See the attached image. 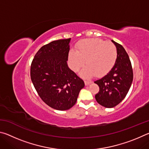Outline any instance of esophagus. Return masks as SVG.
Returning <instances> with one entry per match:
<instances>
[{"instance_id":"esophagus-1","label":"esophagus","mask_w":149,"mask_h":149,"mask_svg":"<svg viewBox=\"0 0 149 149\" xmlns=\"http://www.w3.org/2000/svg\"><path fill=\"white\" fill-rule=\"evenodd\" d=\"M85 85H90L91 84V81H85Z\"/></svg>"}]
</instances>
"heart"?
<instances>
[{
    "label": "heart",
    "mask_w": 149,
    "mask_h": 149,
    "mask_svg": "<svg viewBox=\"0 0 149 149\" xmlns=\"http://www.w3.org/2000/svg\"><path fill=\"white\" fill-rule=\"evenodd\" d=\"M118 52L115 45L99 39L83 40L77 45V52L72 50L69 60L72 68L77 71L85 65L81 72L83 77L90 78L93 75L101 77L107 74L114 66Z\"/></svg>",
    "instance_id": "heart-1"
}]
</instances>
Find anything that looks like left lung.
Segmentation results:
<instances>
[{"mask_svg": "<svg viewBox=\"0 0 149 149\" xmlns=\"http://www.w3.org/2000/svg\"><path fill=\"white\" fill-rule=\"evenodd\" d=\"M112 42L117 49L116 61L107 75L95 81L100 89L95 99L106 108H113L122 101L129 91L133 78L132 64L124 48L113 40Z\"/></svg>", "mask_w": 149, "mask_h": 149, "instance_id": "left-lung-1", "label": "left lung"}]
</instances>
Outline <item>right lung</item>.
<instances>
[{
	"mask_svg": "<svg viewBox=\"0 0 149 149\" xmlns=\"http://www.w3.org/2000/svg\"><path fill=\"white\" fill-rule=\"evenodd\" d=\"M70 40H56L42 46L31 65V79L39 97L58 110L71 108L85 86L67 64Z\"/></svg>",
	"mask_w": 149,
	"mask_h": 149,
	"instance_id": "add662e5",
	"label": "right lung"
}]
</instances>
